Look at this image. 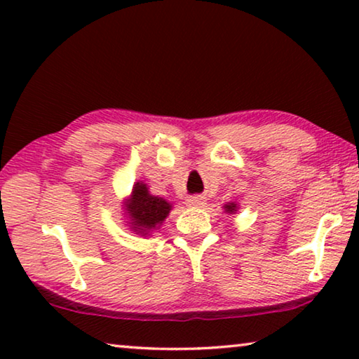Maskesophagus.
<instances>
[{"mask_svg": "<svg viewBox=\"0 0 359 359\" xmlns=\"http://www.w3.org/2000/svg\"><path fill=\"white\" fill-rule=\"evenodd\" d=\"M187 204L190 205V208H203L205 204V198L201 196V194H194V196L187 199Z\"/></svg>", "mask_w": 359, "mask_h": 359, "instance_id": "esophagus-1", "label": "esophagus"}]
</instances>
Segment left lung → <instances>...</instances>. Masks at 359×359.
Here are the masks:
<instances>
[{
    "label": "left lung",
    "instance_id": "1",
    "mask_svg": "<svg viewBox=\"0 0 359 359\" xmlns=\"http://www.w3.org/2000/svg\"><path fill=\"white\" fill-rule=\"evenodd\" d=\"M224 210H226L228 214H231V212L236 210V204H226V205H224Z\"/></svg>",
    "mask_w": 359,
    "mask_h": 359
}]
</instances>
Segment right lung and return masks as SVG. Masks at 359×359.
Listing matches in <instances>:
<instances>
[{"label":"right lung","instance_id":"right-lung-1","mask_svg":"<svg viewBox=\"0 0 359 359\" xmlns=\"http://www.w3.org/2000/svg\"><path fill=\"white\" fill-rule=\"evenodd\" d=\"M171 210V204L163 198L151 196L145 184L133 187L131 199L128 201V214L131 217L133 229L144 234L145 231L156 228L158 223L165 220Z\"/></svg>","mask_w":359,"mask_h":359}]
</instances>
